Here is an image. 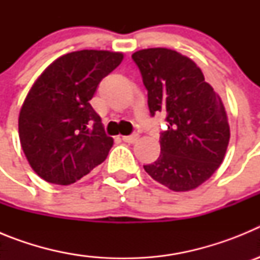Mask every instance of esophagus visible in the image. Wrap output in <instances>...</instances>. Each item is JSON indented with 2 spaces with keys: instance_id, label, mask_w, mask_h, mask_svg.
Returning <instances> with one entry per match:
<instances>
[{
  "instance_id": "34e87169",
  "label": "esophagus",
  "mask_w": 260,
  "mask_h": 260,
  "mask_svg": "<svg viewBox=\"0 0 260 260\" xmlns=\"http://www.w3.org/2000/svg\"><path fill=\"white\" fill-rule=\"evenodd\" d=\"M123 142H126V143H137L138 139H139V135L138 134H132V135H125V137H122Z\"/></svg>"
}]
</instances>
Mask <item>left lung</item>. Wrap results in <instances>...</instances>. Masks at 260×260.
<instances>
[{
    "instance_id": "8db88e82",
    "label": "left lung",
    "mask_w": 260,
    "mask_h": 260,
    "mask_svg": "<svg viewBox=\"0 0 260 260\" xmlns=\"http://www.w3.org/2000/svg\"><path fill=\"white\" fill-rule=\"evenodd\" d=\"M133 59L148 91L150 113L167 112L161 152L144 171L173 191H190L211 178L224 161L231 138L225 107L201 69L168 48L138 50Z\"/></svg>"
}]
</instances>
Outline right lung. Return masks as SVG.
Here are the masks:
<instances>
[{"mask_svg":"<svg viewBox=\"0 0 260 260\" xmlns=\"http://www.w3.org/2000/svg\"><path fill=\"white\" fill-rule=\"evenodd\" d=\"M123 53L84 49L58 57L27 93L18 118L22 150L39 177L68 186L107 158L113 146L89 104Z\"/></svg>","mask_w":260,"mask_h":260,"instance_id":"right-lung-1","label":"right lung"}]
</instances>
